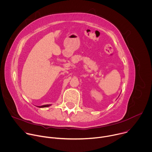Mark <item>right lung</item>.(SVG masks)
<instances>
[{"label":"right lung","mask_w":152,"mask_h":152,"mask_svg":"<svg viewBox=\"0 0 152 152\" xmlns=\"http://www.w3.org/2000/svg\"><path fill=\"white\" fill-rule=\"evenodd\" d=\"M50 106V104H46V105H43V106H39V107H48Z\"/></svg>","instance_id":"right-lung-1"}]
</instances>
